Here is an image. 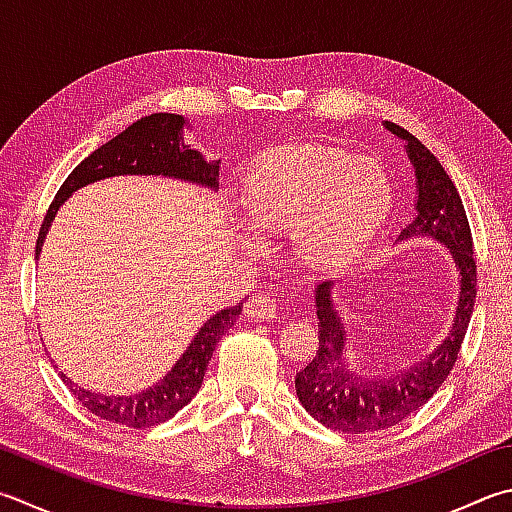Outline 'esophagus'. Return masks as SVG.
I'll return each instance as SVG.
<instances>
[{"instance_id":"obj_1","label":"esophagus","mask_w":512,"mask_h":512,"mask_svg":"<svg viewBox=\"0 0 512 512\" xmlns=\"http://www.w3.org/2000/svg\"><path fill=\"white\" fill-rule=\"evenodd\" d=\"M245 314L249 318H256V321L258 318H276V314H278L276 296L269 292H260V294L252 296L245 305Z\"/></svg>"}]
</instances>
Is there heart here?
I'll use <instances>...</instances> for the list:
<instances>
[{
    "label": "heart",
    "mask_w": 512,
    "mask_h": 512,
    "mask_svg": "<svg viewBox=\"0 0 512 512\" xmlns=\"http://www.w3.org/2000/svg\"><path fill=\"white\" fill-rule=\"evenodd\" d=\"M392 202V182L379 162L325 144L263 153L240 189L247 229L260 240L289 234L294 263L310 274H332L359 260Z\"/></svg>",
    "instance_id": "obj_1"
}]
</instances>
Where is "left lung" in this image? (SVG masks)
<instances>
[{"instance_id": "obj_1", "label": "left lung", "mask_w": 512, "mask_h": 512, "mask_svg": "<svg viewBox=\"0 0 512 512\" xmlns=\"http://www.w3.org/2000/svg\"><path fill=\"white\" fill-rule=\"evenodd\" d=\"M383 127L406 142L408 160L417 178V216L401 229L397 243L430 238L448 249L457 272V305L450 330L435 350L399 372L374 374L354 370L347 359L350 341L339 305L334 301V281H323L314 287L318 350L314 359L296 372V397L323 426L354 435L397 426L439 390L457 361L477 298V265L472 258L470 225L455 182L426 144H421L410 131L394 122H383Z\"/></svg>"}]
</instances>
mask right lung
I'll return each instance as SVG.
<instances>
[{"label": "right lung", "mask_w": 512, "mask_h": 512, "mask_svg": "<svg viewBox=\"0 0 512 512\" xmlns=\"http://www.w3.org/2000/svg\"><path fill=\"white\" fill-rule=\"evenodd\" d=\"M187 124L189 122L176 113H151L95 149L89 158H84L69 173V178L64 180L51 207H48L35 245V260L42 254L44 238L57 211L77 189L91 185V182L115 176H160L216 191L220 160L207 162L198 149H191L189 144H185L182 133H185ZM240 312H243V303L225 307V310L209 316L187 345V350L171 365V370L160 381L149 385L147 390L133 394H100L80 388L66 374H62V381L69 385V390L84 408H89L104 421L122 423L129 428L158 426V423L176 417L196 397L202 379H205L211 354H214L223 334L236 323Z\"/></svg>", "instance_id": "right-lung-1"}]
</instances>
